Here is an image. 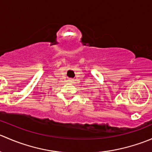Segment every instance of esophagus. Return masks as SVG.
I'll return each instance as SVG.
<instances>
[{"label": "esophagus", "instance_id": "obj_1", "mask_svg": "<svg viewBox=\"0 0 152 152\" xmlns=\"http://www.w3.org/2000/svg\"><path fill=\"white\" fill-rule=\"evenodd\" d=\"M69 82H70V83H73V82H74V80H73V79H69Z\"/></svg>", "mask_w": 152, "mask_h": 152}]
</instances>
